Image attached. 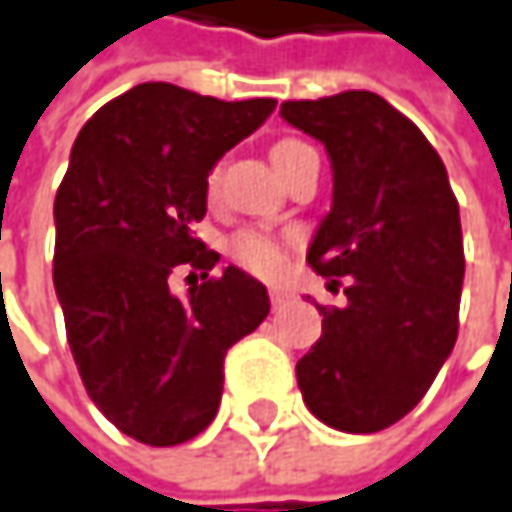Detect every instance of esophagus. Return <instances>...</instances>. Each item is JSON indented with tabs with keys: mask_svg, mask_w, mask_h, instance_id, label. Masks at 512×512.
<instances>
[{
	"mask_svg": "<svg viewBox=\"0 0 512 512\" xmlns=\"http://www.w3.org/2000/svg\"><path fill=\"white\" fill-rule=\"evenodd\" d=\"M269 299H272V310H281V307L290 304L293 296H290L287 290H281V287H272V290H269Z\"/></svg>",
	"mask_w": 512,
	"mask_h": 512,
	"instance_id": "esophagus-1",
	"label": "esophagus"
}]
</instances>
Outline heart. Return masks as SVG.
Returning a JSON list of instances; mask_svg holds the SVG:
<instances>
[{
  "label": "heart",
  "instance_id": "1",
  "mask_svg": "<svg viewBox=\"0 0 512 512\" xmlns=\"http://www.w3.org/2000/svg\"><path fill=\"white\" fill-rule=\"evenodd\" d=\"M304 149V143L299 140H284V143H278L275 149H272V163L275 166H281V163L287 161L293 152H299ZM216 169L210 172L208 178V190L213 193L216 190ZM228 252L234 255L237 263H243L249 272H255V275H278L281 272V266H284V243L278 240V237H272V234H266V231H240V234H234L231 237V243H228Z\"/></svg>",
  "mask_w": 512,
  "mask_h": 512
}]
</instances>
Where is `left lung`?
I'll return each instance as SVG.
<instances>
[{
    "label": "left lung",
    "instance_id": "8db88e82",
    "mask_svg": "<svg viewBox=\"0 0 512 512\" xmlns=\"http://www.w3.org/2000/svg\"><path fill=\"white\" fill-rule=\"evenodd\" d=\"M281 117L319 140L334 172L331 210L307 263L346 304H316L322 337L296 363L307 410L346 434L407 416L457 340L463 231L448 172L425 134L387 99L346 90L284 102Z\"/></svg>",
    "mask_w": 512,
    "mask_h": 512
}]
</instances>
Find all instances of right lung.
Listing matches in <instances>:
<instances>
[{"mask_svg": "<svg viewBox=\"0 0 512 512\" xmlns=\"http://www.w3.org/2000/svg\"><path fill=\"white\" fill-rule=\"evenodd\" d=\"M275 105L146 81L99 108L72 143L52 278L84 390L131 440L202 434L219 410L225 351L269 313L266 287L240 266L210 278L219 255L193 225L208 213L213 166ZM184 262L200 275L175 297L168 278Z\"/></svg>", "mask_w": 512, "mask_h": 512, "instance_id": "add662e5", "label": "right lung"}]
</instances>
